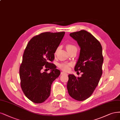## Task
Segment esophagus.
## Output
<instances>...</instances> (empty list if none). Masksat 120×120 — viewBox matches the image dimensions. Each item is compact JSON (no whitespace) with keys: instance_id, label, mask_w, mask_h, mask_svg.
<instances>
[{"instance_id":"34e87169","label":"esophagus","mask_w":120,"mask_h":120,"mask_svg":"<svg viewBox=\"0 0 120 120\" xmlns=\"http://www.w3.org/2000/svg\"><path fill=\"white\" fill-rule=\"evenodd\" d=\"M60 74H61V75H62V74H65V75H68V74H67V73H65V72H64V71H62V72H61Z\"/></svg>"}]
</instances>
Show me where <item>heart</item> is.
<instances>
[{
  "label": "heart",
  "instance_id": "obj_1",
  "mask_svg": "<svg viewBox=\"0 0 120 120\" xmlns=\"http://www.w3.org/2000/svg\"><path fill=\"white\" fill-rule=\"evenodd\" d=\"M66 48H67V49L68 52L73 50V49H77L76 47L75 46H74L73 45L71 44H68L67 46H66ZM59 49H60V47H58L56 49V50L55 52V55H56L57 54V52H58V51H59ZM71 64H69L62 63V64H59V67L61 70H63V71H67L69 69V68H70V67H71Z\"/></svg>",
  "mask_w": 120,
  "mask_h": 120
}]
</instances>
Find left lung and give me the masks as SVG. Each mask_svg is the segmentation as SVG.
I'll list each match as a JSON object with an SVG mask.
<instances>
[{
    "instance_id": "obj_1",
    "label": "left lung",
    "mask_w": 120,
    "mask_h": 120,
    "mask_svg": "<svg viewBox=\"0 0 120 120\" xmlns=\"http://www.w3.org/2000/svg\"><path fill=\"white\" fill-rule=\"evenodd\" d=\"M69 35L80 47L74 70L82 74L80 77L69 74L67 88L72 98L84 101L92 94L102 74V48L99 41L85 30L71 33Z\"/></svg>"
}]
</instances>
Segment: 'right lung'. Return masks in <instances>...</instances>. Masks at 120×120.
I'll list each match as a JSON object with an SVG mask.
<instances>
[{
	"label": "right lung",
	"mask_w": 120,
	"mask_h": 120,
	"mask_svg": "<svg viewBox=\"0 0 120 120\" xmlns=\"http://www.w3.org/2000/svg\"><path fill=\"white\" fill-rule=\"evenodd\" d=\"M64 32H44L34 36L28 43L19 68L20 85L23 93L35 103L46 101L51 93L52 82L60 73L52 62ZM48 69L51 72H43Z\"/></svg>",
	"instance_id": "obj_1"
}]
</instances>
